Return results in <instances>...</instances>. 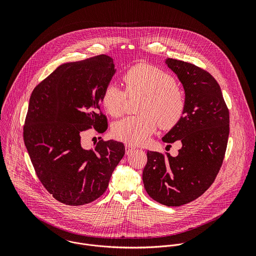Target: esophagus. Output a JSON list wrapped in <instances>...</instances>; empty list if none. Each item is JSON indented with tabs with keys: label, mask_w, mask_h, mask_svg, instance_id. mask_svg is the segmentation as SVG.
<instances>
[{
	"label": "esophagus",
	"mask_w": 256,
	"mask_h": 256,
	"mask_svg": "<svg viewBox=\"0 0 256 256\" xmlns=\"http://www.w3.org/2000/svg\"><path fill=\"white\" fill-rule=\"evenodd\" d=\"M125 148H126V154H129L130 152H132L133 150H135V146H133L132 145H126Z\"/></svg>",
	"instance_id": "esophagus-1"
}]
</instances>
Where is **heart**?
<instances>
[{
  "label": "heart",
  "mask_w": 256,
  "mask_h": 256,
  "mask_svg": "<svg viewBox=\"0 0 256 256\" xmlns=\"http://www.w3.org/2000/svg\"><path fill=\"white\" fill-rule=\"evenodd\" d=\"M122 80L125 90L114 84L106 86L102 98L104 110L118 117L125 111L127 96H143L138 108L142 115L116 122L112 132L117 139L131 145H142L156 131L158 123L166 129L180 121L185 106L184 96L170 74L152 65L138 64L127 70Z\"/></svg>",
  "instance_id": "b5f03b06"
}]
</instances>
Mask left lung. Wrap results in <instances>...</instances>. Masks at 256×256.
<instances>
[{
    "instance_id": "1",
    "label": "left lung",
    "mask_w": 256,
    "mask_h": 256,
    "mask_svg": "<svg viewBox=\"0 0 256 256\" xmlns=\"http://www.w3.org/2000/svg\"><path fill=\"white\" fill-rule=\"evenodd\" d=\"M166 64L182 84L185 106L162 141L182 146L176 156L148 150L143 182L150 198L176 207L197 199L214 182L226 148L230 115L211 74L180 60L168 58Z\"/></svg>"
}]
</instances>
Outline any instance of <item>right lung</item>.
<instances>
[{
    "mask_svg": "<svg viewBox=\"0 0 256 256\" xmlns=\"http://www.w3.org/2000/svg\"><path fill=\"white\" fill-rule=\"evenodd\" d=\"M115 72L108 55L65 63L30 96L24 144L39 180L66 205H84L100 197L125 154L117 141L100 140L90 150L80 142L84 131L108 129L100 102Z\"/></svg>",
    "mask_w": 256,
    "mask_h": 256,
    "instance_id": "1",
    "label": "right lung"
}]
</instances>
